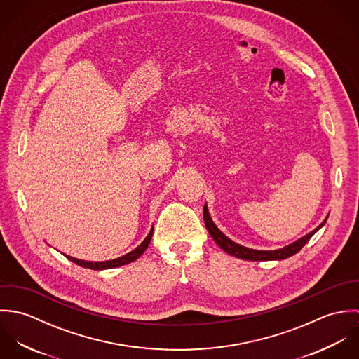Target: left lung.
<instances>
[{"label": "left lung", "instance_id": "obj_1", "mask_svg": "<svg viewBox=\"0 0 359 359\" xmlns=\"http://www.w3.org/2000/svg\"><path fill=\"white\" fill-rule=\"evenodd\" d=\"M203 218H205V228L208 231V233L211 235V238L214 239V242L224 250L226 252L228 255L231 256L238 257V258H242V259H249V261H268V259H285L287 257H292L296 253H299L304 245L307 243L308 241L312 238V235L320 228L325 225V221L316 228L313 229L312 232H309L308 235H306L304 238L296 241L294 243L283 248V249H279V250H271V252H264V250H253V249H248V248H243L235 242H232L229 238H226L217 226L215 224L212 222L210 214H208V210H207V205L203 207Z\"/></svg>", "mask_w": 359, "mask_h": 359}]
</instances>
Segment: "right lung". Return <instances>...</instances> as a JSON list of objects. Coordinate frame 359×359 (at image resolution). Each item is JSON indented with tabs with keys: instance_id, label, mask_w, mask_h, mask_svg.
Wrapping results in <instances>:
<instances>
[{
	"instance_id": "obj_1",
	"label": "right lung",
	"mask_w": 359,
	"mask_h": 359,
	"mask_svg": "<svg viewBox=\"0 0 359 359\" xmlns=\"http://www.w3.org/2000/svg\"><path fill=\"white\" fill-rule=\"evenodd\" d=\"M152 235H154V228L151 229L149 235L145 238V241L133 252H130L128 255L126 256L118 257V258H114V259H109V261H100V262H93V261H83V259H77V258H73V257H67L70 261H73L74 264L80 265V266H84V268H90V269H110V268H116V266H121V265H126V264H130L133 261H135L138 257L141 256L147 248L149 246L151 243V239H152Z\"/></svg>"
}]
</instances>
